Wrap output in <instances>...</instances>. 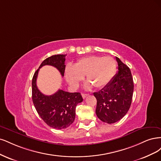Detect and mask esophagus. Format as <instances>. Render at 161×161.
I'll return each mask as SVG.
<instances>
[{"label": "esophagus", "mask_w": 161, "mask_h": 161, "mask_svg": "<svg viewBox=\"0 0 161 161\" xmlns=\"http://www.w3.org/2000/svg\"><path fill=\"white\" fill-rule=\"evenodd\" d=\"M81 96H82L83 98H84H84H86L87 96H89V94H82Z\"/></svg>", "instance_id": "obj_1"}]
</instances>
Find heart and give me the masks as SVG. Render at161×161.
<instances>
[{
  "label": "heart",
  "instance_id": "1",
  "mask_svg": "<svg viewBox=\"0 0 161 161\" xmlns=\"http://www.w3.org/2000/svg\"><path fill=\"white\" fill-rule=\"evenodd\" d=\"M116 71V62L112 57L90 55L80 58L74 65H67L65 75L70 85L77 86L86 75L88 81L86 88L89 89L92 85L99 89L107 86L113 80Z\"/></svg>",
  "mask_w": 161,
  "mask_h": 161
}]
</instances>
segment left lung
<instances>
[{
    "instance_id": "left-lung-1",
    "label": "left lung",
    "mask_w": 161,
    "mask_h": 161,
    "mask_svg": "<svg viewBox=\"0 0 161 161\" xmlns=\"http://www.w3.org/2000/svg\"><path fill=\"white\" fill-rule=\"evenodd\" d=\"M118 71L113 80L101 90L94 92L97 100L96 114L102 122L115 123L126 114L130 107L134 82L130 69L116 58Z\"/></svg>"
}]
</instances>
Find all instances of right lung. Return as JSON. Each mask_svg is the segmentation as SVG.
<instances>
[{
    "mask_svg": "<svg viewBox=\"0 0 161 161\" xmlns=\"http://www.w3.org/2000/svg\"><path fill=\"white\" fill-rule=\"evenodd\" d=\"M66 55H55L45 59L35 71L32 80V100L35 108L42 120L50 127L64 129L74 122L75 107L83 101L80 93H69L59 90L54 94L46 96L37 86L39 69L44 65H51L59 70L62 76L65 69Z\"/></svg>",
    "mask_w": 161,
    "mask_h": 161,
    "instance_id": "obj_1",
    "label": "right lung"
}]
</instances>
